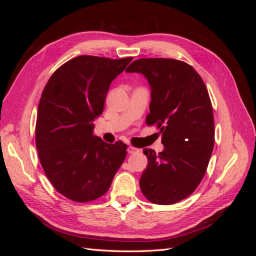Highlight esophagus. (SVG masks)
<instances>
[{"mask_svg": "<svg viewBox=\"0 0 256 256\" xmlns=\"http://www.w3.org/2000/svg\"><path fill=\"white\" fill-rule=\"evenodd\" d=\"M127 152H128V154H138V152H140V150L136 148V147H134V146H129Z\"/></svg>", "mask_w": 256, "mask_h": 256, "instance_id": "esophagus-1", "label": "esophagus"}]
</instances>
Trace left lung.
<instances>
[{
    "label": "left lung",
    "instance_id": "left-lung-1",
    "mask_svg": "<svg viewBox=\"0 0 256 256\" xmlns=\"http://www.w3.org/2000/svg\"><path fill=\"white\" fill-rule=\"evenodd\" d=\"M127 72L142 74L150 85L147 125H157L164 150L144 148L148 164L140 188L154 204L188 198L202 182L214 150V122L206 85L196 69L173 58H140Z\"/></svg>",
    "mask_w": 256,
    "mask_h": 256
}]
</instances>
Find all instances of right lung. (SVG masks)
<instances>
[{
	"label": "right lung",
	"mask_w": 256,
	"mask_h": 256,
	"mask_svg": "<svg viewBox=\"0 0 256 256\" xmlns=\"http://www.w3.org/2000/svg\"><path fill=\"white\" fill-rule=\"evenodd\" d=\"M132 58L80 56L58 68L37 110L36 148L44 172L65 198L86 203L106 194L126 158L127 145L92 134L111 82Z\"/></svg>",
	"instance_id": "add662e5"
}]
</instances>
